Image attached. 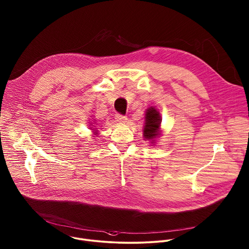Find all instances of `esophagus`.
<instances>
[{"instance_id":"34e87169","label":"esophagus","mask_w":249,"mask_h":249,"mask_svg":"<svg viewBox=\"0 0 249 249\" xmlns=\"http://www.w3.org/2000/svg\"><path fill=\"white\" fill-rule=\"evenodd\" d=\"M115 120H116L117 123L124 124V123H126V121H127V117H126V116H123V115H121V114H116Z\"/></svg>"}]
</instances>
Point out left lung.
<instances>
[{
    "instance_id": "8db88e82",
    "label": "left lung",
    "mask_w": 249,
    "mask_h": 249,
    "mask_svg": "<svg viewBox=\"0 0 249 249\" xmlns=\"http://www.w3.org/2000/svg\"><path fill=\"white\" fill-rule=\"evenodd\" d=\"M144 126H143V138L145 141H149L152 144L155 143V140L161 135L160 134V125H161V116L159 111L154 107H150L145 111L144 116Z\"/></svg>"
}]
</instances>
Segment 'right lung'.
<instances>
[{"label": "right lung", "instance_id": "right-lung-1", "mask_svg": "<svg viewBox=\"0 0 249 249\" xmlns=\"http://www.w3.org/2000/svg\"><path fill=\"white\" fill-rule=\"evenodd\" d=\"M91 125H92V124H91ZM91 128H92V127H91ZM95 129H96V128H95ZM95 129H92V130H93V131H95V133H96V130H95Z\"/></svg>", "mask_w": 249, "mask_h": 249}]
</instances>
